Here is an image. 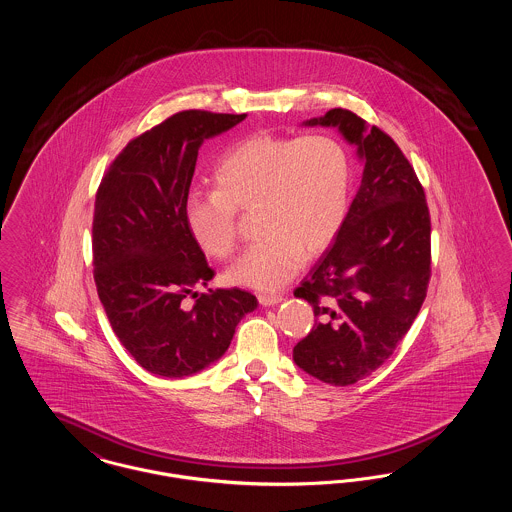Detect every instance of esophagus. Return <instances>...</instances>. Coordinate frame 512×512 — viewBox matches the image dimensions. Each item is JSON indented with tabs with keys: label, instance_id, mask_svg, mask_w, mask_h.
<instances>
[{
	"label": "esophagus",
	"instance_id": "1",
	"mask_svg": "<svg viewBox=\"0 0 512 512\" xmlns=\"http://www.w3.org/2000/svg\"><path fill=\"white\" fill-rule=\"evenodd\" d=\"M284 297L278 295V293H259V303L263 307H272V305H278Z\"/></svg>",
	"mask_w": 512,
	"mask_h": 512
}]
</instances>
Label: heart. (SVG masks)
Instances as JSON below:
<instances>
[{
    "mask_svg": "<svg viewBox=\"0 0 512 512\" xmlns=\"http://www.w3.org/2000/svg\"><path fill=\"white\" fill-rule=\"evenodd\" d=\"M215 190L192 194L184 217L207 255H234L238 211L255 207L261 236L230 268L236 284L276 290L334 242L347 217L351 157L340 138L313 132L297 138L253 134L220 155Z\"/></svg>",
    "mask_w": 512,
    "mask_h": 512,
    "instance_id": "obj_1",
    "label": "heart"
}]
</instances>
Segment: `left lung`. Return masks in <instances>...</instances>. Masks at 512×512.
<instances>
[{"instance_id": "8db88e82", "label": "left lung", "mask_w": 512, "mask_h": 512, "mask_svg": "<svg viewBox=\"0 0 512 512\" xmlns=\"http://www.w3.org/2000/svg\"><path fill=\"white\" fill-rule=\"evenodd\" d=\"M309 126H336L365 163L336 242L293 295L315 311L293 361L330 386H351L384 365L418 315L432 274L430 211L399 146L347 109Z\"/></svg>"}]
</instances>
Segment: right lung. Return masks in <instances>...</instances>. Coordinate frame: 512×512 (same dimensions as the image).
I'll list each match as a JSON object with an SVG mask.
<instances>
[{
  "label": "right lung",
  "mask_w": 512,
  "mask_h": 512,
  "mask_svg": "<svg viewBox=\"0 0 512 512\" xmlns=\"http://www.w3.org/2000/svg\"><path fill=\"white\" fill-rule=\"evenodd\" d=\"M245 117L180 111L130 140L101 178L92 226L99 301L151 374L182 378L215 363L257 307L240 288L194 292L215 270L184 217L199 147Z\"/></svg>",
  "instance_id": "obj_1"
}]
</instances>
